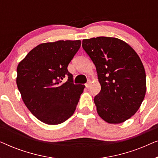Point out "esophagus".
I'll return each instance as SVG.
<instances>
[{
    "label": "esophagus",
    "mask_w": 158,
    "mask_h": 158,
    "mask_svg": "<svg viewBox=\"0 0 158 158\" xmlns=\"http://www.w3.org/2000/svg\"><path fill=\"white\" fill-rule=\"evenodd\" d=\"M90 81H88L87 83H85V87L86 88H88L90 86Z\"/></svg>",
    "instance_id": "34e87169"
}]
</instances>
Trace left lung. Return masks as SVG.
I'll list each match as a JSON object with an SVG mask.
<instances>
[{
	"instance_id": "left-lung-1",
	"label": "left lung",
	"mask_w": 158,
	"mask_h": 158,
	"mask_svg": "<svg viewBox=\"0 0 158 158\" xmlns=\"http://www.w3.org/2000/svg\"><path fill=\"white\" fill-rule=\"evenodd\" d=\"M82 47L96 68L100 93L94 98L97 112L110 124L131 117L146 93V74L136 52L117 38L83 40Z\"/></svg>"
}]
</instances>
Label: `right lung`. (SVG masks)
Segmentation results:
<instances>
[{"label": "right lung", "instance_id": "obj_1", "mask_svg": "<svg viewBox=\"0 0 158 158\" xmlns=\"http://www.w3.org/2000/svg\"><path fill=\"white\" fill-rule=\"evenodd\" d=\"M81 44L80 40L43 43L17 67L16 84L23 103L45 124H61L74 114L85 85L73 83L68 66ZM65 77L68 81L62 83Z\"/></svg>", "mask_w": 158, "mask_h": 158}]
</instances>
